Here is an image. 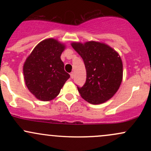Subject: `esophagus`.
<instances>
[{
    "label": "esophagus",
    "instance_id": "34e87169",
    "mask_svg": "<svg viewBox=\"0 0 151 151\" xmlns=\"http://www.w3.org/2000/svg\"><path fill=\"white\" fill-rule=\"evenodd\" d=\"M70 77L72 78V79H73V78H74V73H73V72H71V73H70Z\"/></svg>",
    "mask_w": 151,
    "mask_h": 151
}]
</instances>
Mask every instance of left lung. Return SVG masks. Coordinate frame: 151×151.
Wrapping results in <instances>:
<instances>
[{"label": "left lung", "mask_w": 151, "mask_h": 151, "mask_svg": "<svg viewBox=\"0 0 151 151\" xmlns=\"http://www.w3.org/2000/svg\"><path fill=\"white\" fill-rule=\"evenodd\" d=\"M72 46L83 59L86 71L85 84L82 87L77 86L81 96L92 104L108 101L122 81L121 57L111 47L95 41L72 42Z\"/></svg>", "instance_id": "1"}]
</instances>
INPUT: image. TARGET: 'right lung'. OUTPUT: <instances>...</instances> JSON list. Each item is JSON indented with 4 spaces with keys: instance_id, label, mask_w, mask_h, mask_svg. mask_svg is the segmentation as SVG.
I'll list each match as a JSON object with an SVG mask.
<instances>
[{
    "instance_id": "obj_1",
    "label": "right lung",
    "mask_w": 151,
    "mask_h": 151,
    "mask_svg": "<svg viewBox=\"0 0 151 151\" xmlns=\"http://www.w3.org/2000/svg\"><path fill=\"white\" fill-rule=\"evenodd\" d=\"M65 45L49 38L37 45L23 65L24 79L27 89L37 99H53L70 75L64 69L60 56Z\"/></svg>"
}]
</instances>
